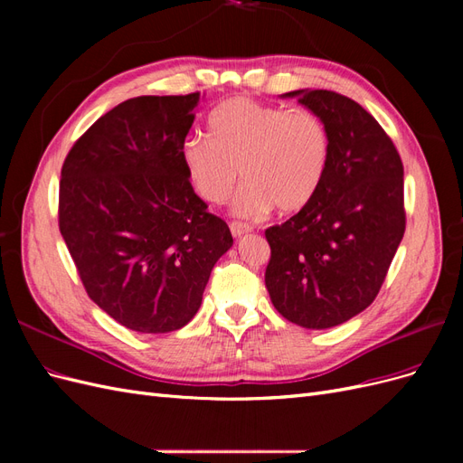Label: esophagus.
<instances>
[{
  "label": "esophagus",
  "mask_w": 463,
  "mask_h": 463,
  "mask_svg": "<svg viewBox=\"0 0 463 463\" xmlns=\"http://www.w3.org/2000/svg\"><path fill=\"white\" fill-rule=\"evenodd\" d=\"M230 230H232V233H233V237H243V235H247L250 230L249 223H243V222H232L230 223Z\"/></svg>",
  "instance_id": "obj_1"
}]
</instances>
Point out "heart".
<instances>
[{"instance_id":"b5f03b06","label":"heart","mask_w":463,"mask_h":463,"mask_svg":"<svg viewBox=\"0 0 463 463\" xmlns=\"http://www.w3.org/2000/svg\"><path fill=\"white\" fill-rule=\"evenodd\" d=\"M208 135L181 146L189 184L208 204H222L241 175L233 213L243 218H259L272 206L299 213L317 197L330 164L328 129L311 109L232 98L210 114Z\"/></svg>"}]
</instances>
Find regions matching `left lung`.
Returning a JSON list of instances; mask_svg holds the SVG:
<instances>
[{"label":"left lung","mask_w":463,"mask_h":463,"mask_svg":"<svg viewBox=\"0 0 463 463\" xmlns=\"http://www.w3.org/2000/svg\"><path fill=\"white\" fill-rule=\"evenodd\" d=\"M325 121L330 164L317 197L282 226L264 232V282L276 311L303 328L325 330L374 301L405 232L403 165L378 121L352 98L291 90Z\"/></svg>","instance_id":"left-lung-1"}]
</instances>
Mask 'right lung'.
Listing matches in <instances>:
<instances>
[{"label": "right lung", "instance_id": "right-lung-1", "mask_svg": "<svg viewBox=\"0 0 463 463\" xmlns=\"http://www.w3.org/2000/svg\"><path fill=\"white\" fill-rule=\"evenodd\" d=\"M199 100V92L125 100L79 138L61 167L60 232L82 286L135 332L184 328L233 245L181 162Z\"/></svg>", "mask_w": 463, "mask_h": 463}]
</instances>
